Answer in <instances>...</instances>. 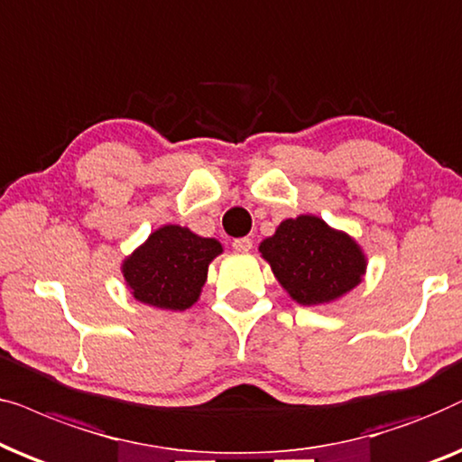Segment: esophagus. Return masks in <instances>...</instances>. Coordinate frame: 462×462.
<instances>
[{
  "label": "esophagus",
  "instance_id": "34e87169",
  "mask_svg": "<svg viewBox=\"0 0 462 462\" xmlns=\"http://www.w3.org/2000/svg\"><path fill=\"white\" fill-rule=\"evenodd\" d=\"M232 247H235L236 251H249V249H254V241H251L249 236L235 238V241H232Z\"/></svg>",
  "mask_w": 462,
  "mask_h": 462
}]
</instances>
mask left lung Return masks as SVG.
<instances>
[{
    "mask_svg": "<svg viewBox=\"0 0 462 462\" xmlns=\"http://www.w3.org/2000/svg\"><path fill=\"white\" fill-rule=\"evenodd\" d=\"M260 251L281 285L304 306L340 298L365 273V257L353 238L331 230L315 215L285 219Z\"/></svg>",
    "mask_w": 462,
    "mask_h": 462,
    "instance_id": "left-lung-1",
    "label": "left lung"
}]
</instances>
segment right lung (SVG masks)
Instances as JSON below:
<instances>
[{"label":"right lung","mask_w":462,"mask_h":462,"mask_svg":"<svg viewBox=\"0 0 462 462\" xmlns=\"http://www.w3.org/2000/svg\"><path fill=\"white\" fill-rule=\"evenodd\" d=\"M221 254L215 238L181 226H164L125 262V279L139 302L162 310H186L199 300L208 262Z\"/></svg>","instance_id":"right-lung-1"}]
</instances>
